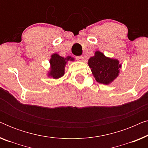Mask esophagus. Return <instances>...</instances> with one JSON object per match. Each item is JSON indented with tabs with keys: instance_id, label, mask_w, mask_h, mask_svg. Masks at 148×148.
I'll return each instance as SVG.
<instances>
[{
	"instance_id": "esophagus-1",
	"label": "esophagus",
	"mask_w": 148,
	"mask_h": 148,
	"mask_svg": "<svg viewBox=\"0 0 148 148\" xmlns=\"http://www.w3.org/2000/svg\"><path fill=\"white\" fill-rule=\"evenodd\" d=\"M76 59L78 61L82 62V61H84V56H77V57H76Z\"/></svg>"
}]
</instances>
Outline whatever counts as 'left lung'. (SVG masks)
Instances as JSON below:
<instances>
[{
  "label": "left lung",
  "mask_w": 148,
  "mask_h": 148,
  "mask_svg": "<svg viewBox=\"0 0 148 148\" xmlns=\"http://www.w3.org/2000/svg\"><path fill=\"white\" fill-rule=\"evenodd\" d=\"M88 65L96 82L104 85L111 84L119 76L121 68L118 59L107 57L100 51L90 57Z\"/></svg>",
  "instance_id": "8db88e82"
}]
</instances>
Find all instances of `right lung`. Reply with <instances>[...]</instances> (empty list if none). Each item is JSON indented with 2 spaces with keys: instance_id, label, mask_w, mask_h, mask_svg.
Instances as JSON below:
<instances>
[{
  "instance_id": "add662e5",
  "label": "right lung",
  "mask_w": 148,
  "mask_h": 148,
  "mask_svg": "<svg viewBox=\"0 0 148 148\" xmlns=\"http://www.w3.org/2000/svg\"><path fill=\"white\" fill-rule=\"evenodd\" d=\"M74 58L71 56L66 58L62 57L57 53H54L51 55L50 59V71L48 73V77H52L55 79H59L64 75L65 66L68 61H74Z\"/></svg>"
}]
</instances>
